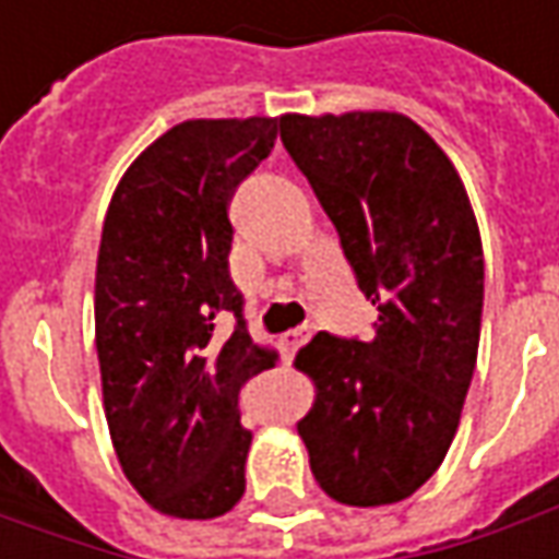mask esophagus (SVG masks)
Masks as SVG:
<instances>
[{"label":"esophagus","instance_id":"obj_1","mask_svg":"<svg viewBox=\"0 0 559 559\" xmlns=\"http://www.w3.org/2000/svg\"><path fill=\"white\" fill-rule=\"evenodd\" d=\"M308 342H311V326H301V330H292V333L283 335V338H280V348H283L286 360H292L295 352H298L301 345H308Z\"/></svg>","mask_w":559,"mask_h":559}]
</instances>
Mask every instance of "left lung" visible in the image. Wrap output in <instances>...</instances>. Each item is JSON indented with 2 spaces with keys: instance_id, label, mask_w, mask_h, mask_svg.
<instances>
[{
  "instance_id": "8db88e82",
  "label": "left lung",
  "mask_w": 559,
  "mask_h": 559,
  "mask_svg": "<svg viewBox=\"0 0 559 559\" xmlns=\"http://www.w3.org/2000/svg\"><path fill=\"white\" fill-rule=\"evenodd\" d=\"M280 140L333 221L373 338L317 333L298 423L313 479L348 507L404 501L444 461L479 355L485 264L461 177L404 115H286Z\"/></svg>"
}]
</instances>
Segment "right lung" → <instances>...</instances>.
<instances>
[{
    "mask_svg": "<svg viewBox=\"0 0 559 559\" xmlns=\"http://www.w3.org/2000/svg\"><path fill=\"white\" fill-rule=\"evenodd\" d=\"M276 118L186 120L123 174L96 264V352L123 476L155 510L214 520L246 491L239 392L273 367L229 276V199ZM221 319L233 334H217Z\"/></svg>",
    "mask_w": 559,
    "mask_h": 559,
    "instance_id": "1",
    "label": "right lung"
}]
</instances>
